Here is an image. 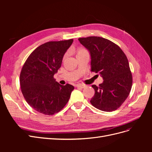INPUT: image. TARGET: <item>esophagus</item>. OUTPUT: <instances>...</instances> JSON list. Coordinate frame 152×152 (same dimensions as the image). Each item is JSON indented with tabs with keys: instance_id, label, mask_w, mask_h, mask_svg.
<instances>
[{
	"instance_id": "obj_1",
	"label": "esophagus",
	"mask_w": 152,
	"mask_h": 152,
	"mask_svg": "<svg viewBox=\"0 0 152 152\" xmlns=\"http://www.w3.org/2000/svg\"><path fill=\"white\" fill-rule=\"evenodd\" d=\"M76 87H79V88L83 89V88H85V87H86V85L83 84H78L76 85Z\"/></svg>"
}]
</instances>
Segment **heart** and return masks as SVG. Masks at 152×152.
<instances>
[{
  "mask_svg": "<svg viewBox=\"0 0 152 152\" xmlns=\"http://www.w3.org/2000/svg\"><path fill=\"white\" fill-rule=\"evenodd\" d=\"M84 50H84V49H81V50H79V52H81V51H84Z\"/></svg>",
  "mask_w": 152,
  "mask_h": 152,
  "instance_id": "obj_1",
  "label": "heart"
}]
</instances>
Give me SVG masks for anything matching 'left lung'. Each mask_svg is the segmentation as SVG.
I'll return each instance as SVG.
<instances>
[{
	"instance_id": "obj_1",
	"label": "left lung",
	"mask_w": 152,
	"mask_h": 152,
	"mask_svg": "<svg viewBox=\"0 0 152 152\" xmlns=\"http://www.w3.org/2000/svg\"><path fill=\"white\" fill-rule=\"evenodd\" d=\"M90 54L91 71L99 73L103 82L93 85L95 94L90 102L98 110L112 112L128 97L132 84L126 54L117 45L99 37L79 39Z\"/></svg>"
}]
</instances>
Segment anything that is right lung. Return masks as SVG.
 Instances as JSON below:
<instances>
[{"instance_id": "right-lung-1", "label": "right lung", "mask_w": 152, "mask_h": 152, "mask_svg": "<svg viewBox=\"0 0 152 152\" xmlns=\"http://www.w3.org/2000/svg\"><path fill=\"white\" fill-rule=\"evenodd\" d=\"M73 40L40 45L27 58L20 73V86L26 102L47 115L56 113L66 104L74 87L62 86L54 79L63 58Z\"/></svg>"}]
</instances>
